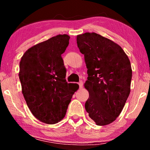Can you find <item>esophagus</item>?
Wrapping results in <instances>:
<instances>
[{
    "label": "esophagus",
    "instance_id": "obj_1",
    "mask_svg": "<svg viewBox=\"0 0 150 150\" xmlns=\"http://www.w3.org/2000/svg\"><path fill=\"white\" fill-rule=\"evenodd\" d=\"M78 85H79V88H83V81H80L78 83Z\"/></svg>",
    "mask_w": 150,
    "mask_h": 150
}]
</instances>
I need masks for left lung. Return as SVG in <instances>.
<instances>
[{"instance_id": "left-lung-1", "label": "left lung", "mask_w": 150, "mask_h": 150, "mask_svg": "<svg viewBox=\"0 0 150 150\" xmlns=\"http://www.w3.org/2000/svg\"><path fill=\"white\" fill-rule=\"evenodd\" d=\"M77 43L87 68L85 109L96 125H107L120 115L130 95V62L120 45L96 33L78 35Z\"/></svg>"}]
</instances>
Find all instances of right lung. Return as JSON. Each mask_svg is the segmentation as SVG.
Here are the masks:
<instances>
[{
	"label": "right lung",
	"mask_w": 150,
	"mask_h": 150,
	"mask_svg": "<svg viewBox=\"0 0 150 150\" xmlns=\"http://www.w3.org/2000/svg\"><path fill=\"white\" fill-rule=\"evenodd\" d=\"M70 37L57 35L30 47L20 62L19 79L27 105L35 118L48 124L64 118L73 95L79 88L65 79L62 57Z\"/></svg>",
	"instance_id": "obj_1"
}]
</instances>
